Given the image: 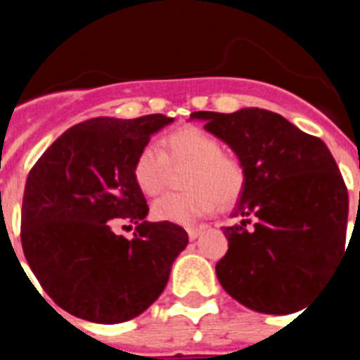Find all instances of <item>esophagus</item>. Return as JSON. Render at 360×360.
I'll return each mask as SVG.
<instances>
[{
    "label": "esophagus",
    "mask_w": 360,
    "mask_h": 360,
    "mask_svg": "<svg viewBox=\"0 0 360 360\" xmlns=\"http://www.w3.org/2000/svg\"><path fill=\"white\" fill-rule=\"evenodd\" d=\"M203 229L205 227H189L187 229V234H189V240H196V238L200 236L203 232Z\"/></svg>",
    "instance_id": "1"
}]
</instances>
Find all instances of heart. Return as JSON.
Masks as SVG:
<instances>
[{"label": "heart", "instance_id": "1", "mask_svg": "<svg viewBox=\"0 0 360 360\" xmlns=\"http://www.w3.org/2000/svg\"><path fill=\"white\" fill-rule=\"evenodd\" d=\"M164 151L146 144L133 162V180L148 196L158 195L167 184L169 164L189 165L184 193H167L153 203L158 221L191 225L211 214L218 205H231L245 187L243 165L225 155L221 142L196 126L174 129L165 136Z\"/></svg>", "mask_w": 360, "mask_h": 360}]
</instances>
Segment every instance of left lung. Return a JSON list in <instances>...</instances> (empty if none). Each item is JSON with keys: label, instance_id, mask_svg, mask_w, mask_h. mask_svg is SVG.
Returning <instances> with one entry per match:
<instances>
[{"label": "left lung", "instance_id": "left-lung-1", "mask_svg": "<svg viewBox=\"0 0 360 360\" xmlns=\"http://www.w3.org/2000/svg\"><path fill=\"white\" fill-rule=\"evenodd\" d=\"M243 165L245 187L224 227L229 250L216 276L250 310H301L346 254L348 191L321 139L259 108L195 111Z\"/></svg>", "mask_w": 360, "mask_h": 360}]
</instances>
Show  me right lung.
Here are the masks:
<instances>
[{"mask_svg": "<svg viewBox=\"0 0 360 360\" xmlns=\"http://www.w3.org/2000/svg\"><path fill=\"white\" fill-rule=\"evenodd\" d=\"M165 115L86 120L66 129L28 173L21 243L32 272L57 307L101 324L129 321L164 292L187 232L146 221L133 180L136 153L173 122ZM137 225L133 240L115 234Z\"/></svg>", "mask_w": 360, "mask_h": 360, "instance_id": "right-lung-1", "label": "right lung"}]
</instances>
